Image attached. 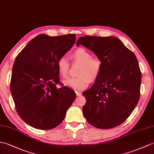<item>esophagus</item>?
Instances as JSON below:
<instances>
[{
	"instance_id": "1",
	"label": "esophagus",
	"mask_w": 154,
	"mask_h": 154,
	"mask_svg": "<svg viewBox=\"0 0 154 154\" xmlns=\"http://www.w3.org/2000/svg\"><path fill=\"white\" fill-rule=\"evenodd\" d=\"M75 93H76V95L77 96H81V94H82V93H81V92H80V91H75Z\"/></svg>"
}]
</instances>
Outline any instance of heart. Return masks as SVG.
<instances>
[{
    "label": "heart",
    "instance_id": "heart-1",
    "mask_svg": "<svg viewBox=\"0 0 154 154\" xmlns=\"http://www.w3.org/2000/svg\"><path fill=\"white\" fill-rule=\"evenodd\" d=\"M70 58L73 63H80L77 77H71L63 81L67 87L82 90L87 88L90 82L96 81L100 75L103 63L97 56L92 57L91 53L84 48H78L71 53ZM70 64L64 56H61L57 60L56 67L60 76L66 78L69 73Z\"/></svg>",
    "mask_w": 154,
    "mask_h": 154
}]
</instances>
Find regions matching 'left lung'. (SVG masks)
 <instances>
[{
	"instance_id": "1",
	"label": "left lung",
	"mask_w": 154,
	"mask_h": 154,
	"mask_svg": "<svg viewBox=\"0 0 154 154\" xmlns=\"http://www.w3.org/2000/svg\"><path fill=\"white\" fill-rule=\"evenodd\" d=\"M102 61L100 75L83 95L84 117L91 125L112 128L122 124L140 98L142 75L134 54L119 38L86 35L77 41Z\"/></svg>"
}]
</instances>
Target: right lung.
Segmentation results:
<instances>
[{
	"mask_svg": "<svg viewBox=\"0 0 154 154\" xmlns=\"http://www.w3.org/2000/svg\"><path fill=\"white\" fill-rule=\"evenodd\" d=\"M75 34L50 37L37 35L16 56L10 91L16 109L29 125L50 130L62 122L75 92L60 83L57 60L69 51ZM58 84L62 87L58 89Z\"/></svg>",
	"mask_w": 154,
	"mask_h": 154,
	"instance_id": "1",
	"label": "right lung"
}]
</instances>
